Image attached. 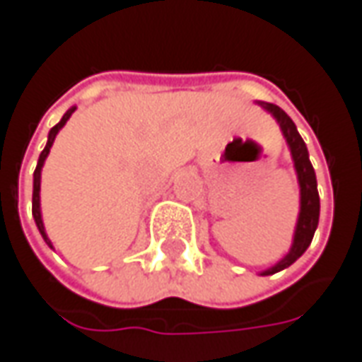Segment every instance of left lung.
Instances as JSON below:
<instances>
[{"label": "left lung", "instance_id": "1", "mask_svg": "<svg viewBox=\"0 0 362 362\" xmlns=\"http://www.w3.org/2000/svg\"><path fill=\"white\" fill-rule=\"evenodd\" d=\"M259 106H264L272 117L278 120L286 143L290 146V153H292V160H294V169H296V175H298L300 185V214L296 230H294V242H292L290 252L276 266H272L268 270L262 272V276H270V274H276V272L292 266L308 250V245H310L314 238V231L318 228L320 197H318V189H316L314 167L310 159H308V148H306V143L302 141L300 132L296 131V124L292 122V119L286 115L280 106L270 105V103H259Z\"/></svg>", "mask_w": 362, "mask_h": 362}]
</instances>
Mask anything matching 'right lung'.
I'll return each mask as SVG.
<instances>
[{"label": "right lung", "instance_id": "obj_1", "mask_svg": "<svg viewBox=\"0 0 362 362\" xmlns=\"http://www.w3.org/2000/svg\"><path fill=\"white\" fill-rule=\"evenodd\" d=\"M76 110V106H72V108H68L66 110V115L62 117V120L56 124V127H52V131H49L48 134V143H46V146H44V151L40 153V159H37V167H35L34 171V195H32V216H34L35 219V226H37V230H40V233H42V238H44V242L48 243L49 247L54 250V245H52V242H49V238L46 235V230H44V221H42V211H40V179H42V167H44V160H46V157H48L49 148H52V143H54V139H56V134L60 132V129H62L64 124H66V120L72 117V112Z\"/></svg>", "mask_w": 362, "mask_h": 362}]
</instances>
